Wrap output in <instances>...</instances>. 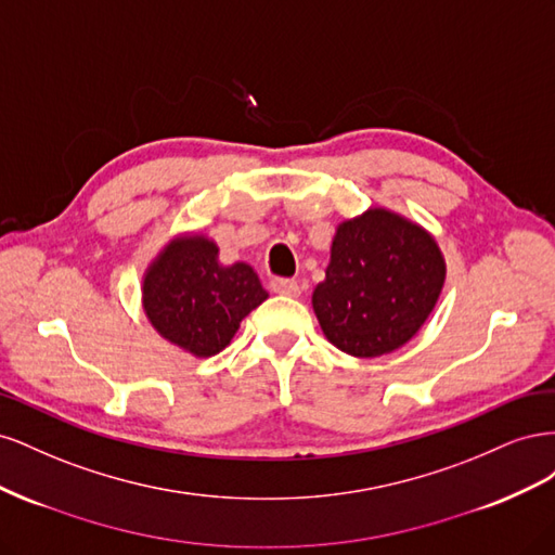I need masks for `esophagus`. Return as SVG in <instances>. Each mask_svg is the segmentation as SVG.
<instances>
[{"label":"esophagus","mask_w":555,"mask_h":555,"mask_svg":"<svg viewBox=\"0 0 555 555\" xmlns=\"http://www.w3.org/2000/svg\"><path fill=\"white\" fill-rule=\"evenodd\" d=\"M271 289L275 294H282V296H298L300 294L298 282L289 280V278H273L271 280Z\"/></svg>","instance_id":"1"}]
</instances>
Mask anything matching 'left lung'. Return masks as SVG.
Masks as SVG:
<instances>
[{"label": "left lung", "mask_w": 555, "mask_h": 555, "mask_svg": "<svg viewBox=\"0 0 555 555\" xmlns=\"http://www.w3.org/2000/svg\"><path fill=\"white\" fill-rule=\"evenodd\" d=\"M447 266L428 231L371 208L335 231L312 308L331 345L373 359L412 340L438 304Z\"/></svg>", "instance_id": "obj_1"}]
</instances>
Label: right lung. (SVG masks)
I'll return each mask as SVG.
<instances>
[{"label":"right lung","instance_id":"1","mask_svg":"<svg viewBox=\"0 0 555 555\" xmlns=\"http://www.w3.org/2000/svg\"><path fill=\"white\" fill-rule=\"evenodd\" d=\"M268 298L251 266H224L204 236L166 245L143 278V310L166 340L194 357H212L236 335L243 319Z\"/></svg>","mask_w":555,"mask_h":555}]
</instances>
